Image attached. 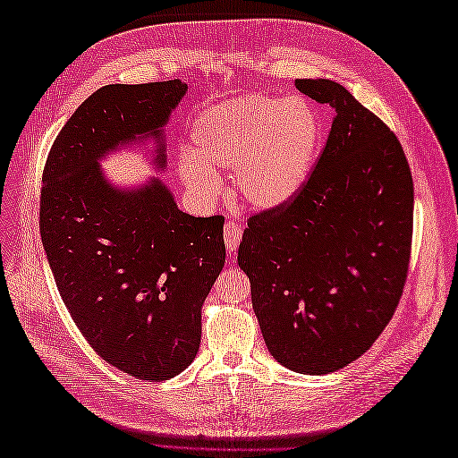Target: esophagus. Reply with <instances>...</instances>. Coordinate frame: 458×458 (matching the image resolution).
Listing matches in <instances>:
<instances>
[{
    "label": "esophagus",
    "instance_id": "34e87169",
    "mask_svg": "<svg viewBox=\"0 0 458 458\" xmlns=\"http://www.w3.org/2000/svg\"><path fill=\"white\" fill-rule=\"evenodd\" d=\"M241 237H242L241 224L229 219L227 224H225V227H224V239H225V248H227L229 254H233L234 250H237V246L241 244Z\"/></svg>",
    "mask_w": 458,
    "mask_h": 458
}]
</instances>
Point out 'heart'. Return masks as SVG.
I'll return each instance as SVG.
<instances>
[{"label": "heart", "mask_w": 458, "mask_h": 458, "mask_svg": "<svg viewBox=\"0 0 458 458\" xmlns=\"http://www.w3.org/2000/svg\"><path fill=\"white\" fill-rule=\"evenodd\" d=\"M195 152L182 150L177 172L189 191L212 199L217 170H234L237 197L261 210L293 200L313 168L321 122L311 105L246 93L204 108L192 123Z\"/></svg>", "instance_id": "obj_1"}]
</instances>
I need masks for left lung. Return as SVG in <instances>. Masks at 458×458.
I'll list each match as a JSON object with an SVG mask.
<instances>
[{
    "instance_id": "obj_1",
    "label": "left lung",
    "mask_w": 458,
    "mask_h": 458,
    "mask_svg": "<svg viewBox=\"0 0 458 458\" xmlns=\"http://www.w3.org/2000/svg\"><path fill=\"white\" fill-rule=\"evenodd\" d=\"M296 88L335 108L327 145L298 195L248 219L239 267L269 353L301 374L361 357L403 294L412 175L390 128L332 80Z\"/></svg>"
}]
</instances>
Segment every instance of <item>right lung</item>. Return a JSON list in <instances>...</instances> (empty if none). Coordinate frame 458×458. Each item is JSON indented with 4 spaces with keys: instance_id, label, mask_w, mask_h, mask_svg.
<instances>
[{
    "instance_id": "right-lung-1",
    "label": "right lung",
    "mask_w": 458,
    "mask_h": 458,
    "mask_svg": "<svg viewBox=\"0 0 458 458\" xmlns=\"http://www.w3.org/2000/svg\"><path fill=\"white\" fill-rule=\"evenodd\" d=\"M185 93L182 80L97 89L64 123L41 177V242L68 313L108 365L148 382L174 378L199 352L225 219L182 212L158 177L118 189L99 160L152 140L165 170L164 126Z\"/></svg>"
}]
</instances>
